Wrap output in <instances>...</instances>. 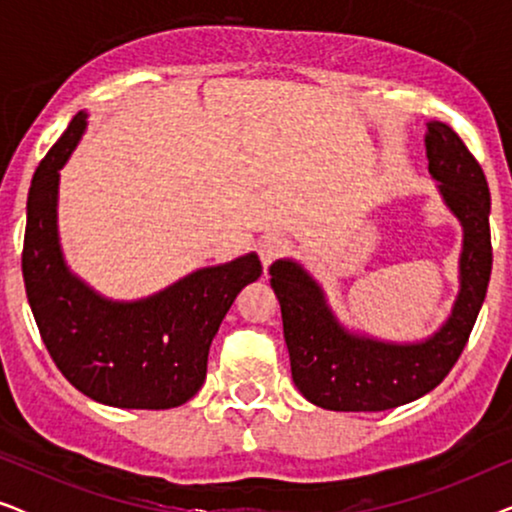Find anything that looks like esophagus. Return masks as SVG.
I'll list each match as a JSON object with an SVG mask.
<instances>
[{
  "mask_svg": "<svg viewBox=\"0 0 512 512\" xmlns=\"http://www.w3.org/2000/svg\"><path fill=\"white\" fill-rule=\"evenodd\" d=\"M289 251V240L282 235H268L258 244V256H261L263 268H270L277 258H282Z\"/></svg>",
  "mask_w": 512,
  "mask_h": 512,
  "instance_id": "1",
  "label": "esophagus"
}]
</instances>
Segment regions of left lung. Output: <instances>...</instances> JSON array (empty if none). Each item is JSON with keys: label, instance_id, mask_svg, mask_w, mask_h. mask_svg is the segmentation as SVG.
<instances>
[{"label": "left lung", "instance_id": "left-lung-1", "mask_svg": "<svg viewBox=\"0 0 512 512\" xmlns=\"http://www.w3.org/2000/svg\"><path fill=\"white\" fill-rule=\"evenodd\" d=\"M426 128L429 172L440 181L445 205L464 226L461 291L452 317L433 338L419 345H389L349 335L300 265H270V286L282 305L293 382L319 408L380 412L429 394L459 361L487 296L492 233L485 172L450 125L431 121Z\"/></svg>", "mask_w": 512, "mask_h": 512}]
</instances>
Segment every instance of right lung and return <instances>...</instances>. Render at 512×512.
<instances>
[{"label":"right lung","mask_w":512,"mask_h":512,"mask_svg":"<svg viewBox=\"0 0 512 512\" xmlns=\"http://www.w3.org/2000/svg\"><path fill=\"white\" fill-rule=\"evenodd\" d=\"M86 128L76 114L41 160L27 195L23 279L41 340L62 375L97 403L167 410L198 394L207 354L244 286L261 277L256 254L181 279L139 303H111L69 275L55 226L58 170Z\"/></svg>","instance_id":"add662e5"}]
</instances>
